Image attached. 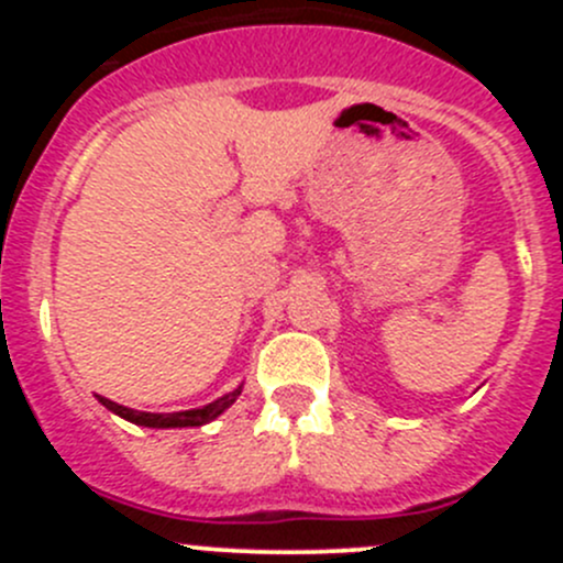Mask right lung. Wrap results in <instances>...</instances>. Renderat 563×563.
Wrapping results in <instances>:
<instances>
[{
  "label": "right lung",
  "mask_w": 563,
  "mask_h": 563,
  "mask_svg": "<svg viewBox=\"0 0 563 563\" xmlns=\"http://www.w3.org/2000/svg\"><path fill=\"white\" fill-rule=\"evenodd\" d=\"M240 391L242 389H234L231 395L220 397V400L209 402V406L192 408V411H176V413L133 411V408H124V406H119V402L108 400V397H100V395H98V400L103 402L108 411L119 413V417L128 419V422L144 424V428H198V424H207V422H212L214 417H220V413H223L225 408L236 400V397H240Z\"/></svg>",
  "instance_id": "obj_1"
}]
</instances>
